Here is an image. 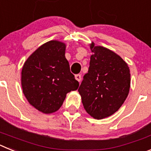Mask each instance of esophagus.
<instances>
[{"label": "esophagus", "mask_w": 151, "mask_h": 151, "mask_svg": "<svg viewBox=\"0 0 151 151\" xmlns=\"http://www.w3.org/2000/svg\"><path fill=\"white\" fill-rule=\"evenodd\" d=\"M75 77H76V79L78 82H81V80H82V76H81V75L77 74L75 76Z\"/></svg>", "instance_id": "esophagus-1"}]
</instances>
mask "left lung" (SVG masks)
Instances as JSON below:
<instances>
[{
  "label": "left lung",
  "instance_id": "8db88e82",
  "mask_svg": "<svg viewBox=\"0 0 151 151\" xmlns=\"http://www.w3.org/2000/svg\"><path fill=\"white\" fill-rule=\"evenodd\" d=\"M93 53L88 73L78 92L84 108L97 119L113 115L120 108L129 92L130 71L127 63L109 49L91 45Z\"/></svg>",
  "mask_w": 151,
  "mask_h": 151
}]
</instances>
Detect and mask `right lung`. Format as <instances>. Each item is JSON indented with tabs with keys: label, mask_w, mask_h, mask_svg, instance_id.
I'll return each mask as SVG.
<instances>
[{
	"label": "right lung",
	"mask_w": 151,
	"mask_h": 151,
	"mask_svg": "<svg viewBox=\"0 0 151 151\" xmlns=\"http://www.w3.org/2000/svg\"><path fill=\"white\" fill-rule=\"evenodd\" d=\"M66 45L50 41L39 47L25 62L22 88L31 105L44 113L56 112L68 92L77 90L79 83L70 72L65 57Z\"/></svg>",
	"instance_id": "obj_1"
}]
</instances>
